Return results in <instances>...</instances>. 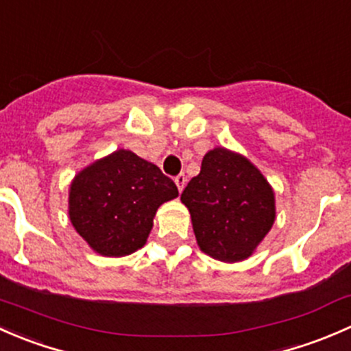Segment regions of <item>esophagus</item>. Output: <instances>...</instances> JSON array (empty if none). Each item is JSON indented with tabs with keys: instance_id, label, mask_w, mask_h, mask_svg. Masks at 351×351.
<instances>
[{
	"instance_id": "esophagus-1",
	"label": "esophagus",
	"mask_w": 351,
	"mask_h": 351,
	"mask_svg": "<svg viewBox=\"0 0 351 351\" xmlns=\"http://www.w3.org/2000/svg\"><path fill=\"white\" fill-rule=\"evenodd\" d=\"M174 180H176V184H177V189H179V193H182L184 186H186V182H187V177L184 176V174H179Z\"/></svg>"
}]
</instances>
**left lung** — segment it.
Masks as SVG:
<instances>
[{"label": "left lung", "mask_w": 351, "mask_h": 351, "mask_svg": "<svg viewBox=\"0 0 351 351\" xmlns=\"http://www.w3.org/2000/svg\"><path fill=\"white\" fill-rule=\"evenodd\" d=\"M180 201L204 254L221 262L248 258L276 221V197L262 172L243 155L209 150Z\"/></svg>", "instance_id": "obj_1"}]
</instances>
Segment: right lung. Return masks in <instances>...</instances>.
I'll use <instances>...</instances> for the list:
<instances>
[{"label": "right lung", "instance_id": "obj_1", "mask_svg": "<svg viewBox=\"0 0 351 351\" xmlns=\"http://www.w3.org/2000/svg\"><path fill=\"white\" fill-rule=\"evenodd\" d=\"M177 196L157 165L120 149L74 177L69 218L96 254L130 255L145 245L158 206Z\"/></svg>", "mask_w": 351, "mask_h": 351}]
</instances>
